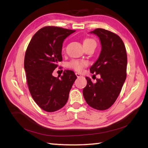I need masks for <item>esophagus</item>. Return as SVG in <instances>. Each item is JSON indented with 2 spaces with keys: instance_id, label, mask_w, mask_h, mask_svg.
Listing matches in <instances>:
<instances>
[{
  "instance_id": "obj_1",
  "label": "esophagus",
  "mask_w": 148,
  "mask_h": 148,
  "mask_svg": "<svg viewBox=\"0 0 148 148\" xmlns=\"http://www.w3.org/2000/svg\"><path fill=\"white\" fill-rule=\"evenodd\" d=\"M76 76L77 77H79L82 76V75L80 74H79V73H77V72H76Z\"/></svg>"
}]
</instances>
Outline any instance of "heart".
I'll list each match as a JSON object with an SVG mask.
<instances>
[{"label": "heart", "mask_w": 148, "mask_h": 148, "mask_svg": "<svg viewBox=\"0 0 148 148\" xmlns=\"http://www.w3.org/2000/svg\"><path fill=\"white\" fill-rule=\"evenodd\" d=\"M84 46H90V45H95L96 46V42L92 38H86L85 39L84 42ZM62 49L64 50L65 47H63ZM88 65V62L86 61H78V60H72L68 63V66L69 68L74 69V71L77 72H81L84 67Z\"/></svg>", "instance_id": "1"}]
</instances>
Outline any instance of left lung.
<instances>
[{
    "label": "left lung",
    "mask_w": 148,
    "mask_h": 148,
    "mask_svg": "<svg viewBox=\"0 0 148 148\" xmlns=\"http://www.w3.org/2000/svg\"><path fill=\"white\" fill-rule=\"evenodd\" d=\"M101 41L102 49L99 59L90 68L95 76L101 78L92 84L86 77L87 86L83 95L88 105L99 110L111 107L118 97L127 77V56L125 44L118 35L103 29H96L91 32Z\"/></svg>",
    "instance_id": "1"
}]
</instances>
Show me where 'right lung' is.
<instances>
[{
	"label": "right lung",
	"mask_w": 148,
	"mask_h": 148,
	"mask_svg": "<svg viewBox=\"0 0 148 148\" xmlns=\"http://www.w3.org/2000/svg\"><path fill=\"white\" fill-rule=\"evenodd\" d=\"M76 31L47 26L37 31L27 47L24 60L27 85L32 99L47 112L61 109L69 99L77 78L72 71H65L61 78L52 73L62 61L64 40Z\"/></svg>",
	"instance_id": "right-lung-1"
}]
</instances>
